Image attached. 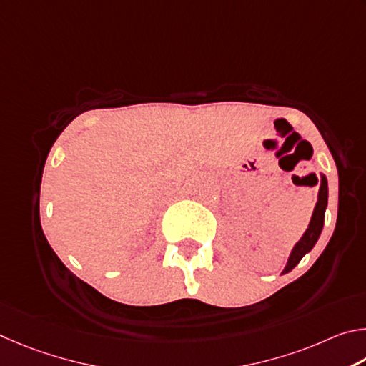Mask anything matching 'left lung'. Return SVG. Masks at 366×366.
<instances>
[{"label": "left lung", "instance_id": "obj_1", "mask_svg": "<svg viewBox=\"0 0 366 366\" xmlns=\"http://www.w3.org/2000/svg\"><path fill=\"white\" fill-rule=\"evenodd\" d=\"M326 206H328V182H326V177L322 173V182H320V191H318V202H317L315 209H313L309 228L305 229L302 238L299 239L297 244L294 246V249L291 251V255H290V259H287V264L285 267L283 274L290 273L292 268L296 267L300 260H302L304 255L307 252H310L313 246L317 244V241L323 229Z\"/></svg>", "mask_w": 366, "mask_h": 366}]
</instances>
